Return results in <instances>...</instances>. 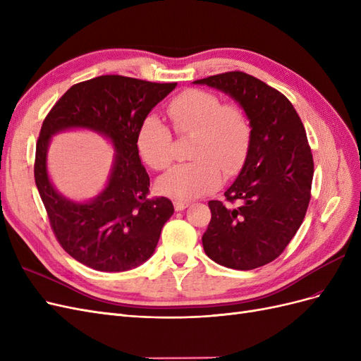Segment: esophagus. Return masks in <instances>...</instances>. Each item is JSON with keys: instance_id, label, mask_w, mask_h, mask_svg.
Wrapping results in <instances>:
<instances>
[{"instance_id": "34e87169", "label": "esophagus", "mask_w": 361, "mask_h": 361, "mask_svg": "<svg viewBox=\"0 0 361 361\" xmlns=\"http://www.w3.org/2000/svg\"><path fill=\"white\" fill-rule=\"evenodd\" d=\"M174 204V209H176V211H183L185 209V207H188V202H180V200H176V202H174L173 203Z\"/></svg>"}]
</instances>
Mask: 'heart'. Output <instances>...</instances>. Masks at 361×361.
<instances>
[{
  "instance_id": "obj_1",
  "label": "heart",
  "mask_w": 361,
  "mask_h": 361,
  "mask_svg": "<svg viewBox=\"0 0 361 361\" xmlns=\"http://www.w3.org/2000/svg\"><path fill=\"white\" fill-rule=\"evenodd\" d=\"M169 117L179 135L192 137V162L173 167L158 180V190L173 199L191 200L215 191L224 173L243 167L250 147V125L241 108L221 104L209 92L187 90L169 104ZM137 152L146 166L162 170L173 161L170 129L157 116L141 122L135 137Z\"/></svg>"
}]
</instances>
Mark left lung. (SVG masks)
<instances>
[{
    "label": "left lung",
    "instance_id": "1",
    "mask_svg": "<svg viewBox=\"0 0 361 361\" xmlns=\"http://www.w3.org/2000/svg\"><path fill=\"white\" fill-rule=\"evenodd\" d=\"M231 96L250 125L244 166L224 192L211 200L204 253L233 269H255L277 259L300 228L310 202L313 157L300 116L285 94L244 72L194 81Z\"/></svg>",
    "mask_w": 361,
    "mask_h": 361
}]
</instances>
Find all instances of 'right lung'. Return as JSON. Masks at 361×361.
<instances>
[{"mask_svg":"<svg viewBox=\"0 0 361 361\" xmlns=\"http://www.w3.org/2000/svg\"><path fill=\"white\" fill-rule=\"evenodd\" d=\"M176 85L102 75L72 85L43 120L36 146V187L59 243L82 265L104 272L128 271L155 253L174 207L166 197L147 199L150 179L135 137L145 117ZM76 128L101 135L115 150L104 188L84 202L63 196L47 171L51 137Z\"/></svg>","mask_w":361,"mask_h":361,"instance_id":"1","label":"right lung"}]
</instances>
